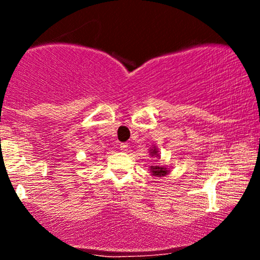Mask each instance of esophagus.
Instances as JSON below:
<instances>
[{
	"instance_id": "esophagus-1",
	"label": "esophagus",
	"mask_w": 260,
	"mask_h": 260,
	"mask_svg": "<svg viewBox=\"0 0 260 260\" xmlns=\"http://www.w3.org/2000/svg\"><path fill=\"white\" fill-rule=\"evenodd\" d=\"M120 148H121L122 151H127L128 150V144H127V143H122V144L120 145Z\"/></svg>"
}]
</instances>
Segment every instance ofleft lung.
<instances>
[{"instance_id": "obj_1", "label": "left lung", "mask_w": 260, "mask_h": 260, "mask_svg": "<svg viewBox=\"0 0 260 260\" xmlns=\"http://www.w3.org/2000/svg\"><path fill=\"white\" fill-rule=\"evenodd\" d=\"M149 154L151 156H159V150H157L156 147L150 148L149 150ZM150 172L153 174V176H156V177H164L168 174H170V170L166 168V166H150Z\"/></svg>"}]
</instances>
